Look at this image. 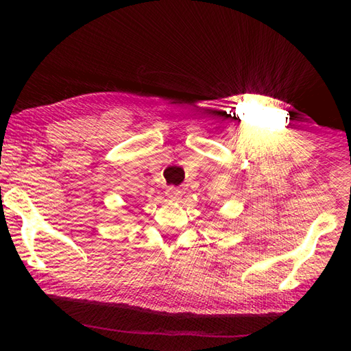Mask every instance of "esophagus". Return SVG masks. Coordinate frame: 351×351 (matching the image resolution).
<instances>
[{
    "label": "esophagus",
    "mask_w": 351,
    "mask_h": 351,
    "mask_svg": "<svg viewBox=\"0 0 351 351\" xmlns=\"http://www.w3.org/2000/svg\"><path fill=\"white\" fill-rule=\"evenodd\" d=\"M165 197H167L170 201H176V199H180V197H181V190L178 189V187H167L165 189Z\"/></svg>",
    "instance_id": "esophagus-1"
}]
</instances>
